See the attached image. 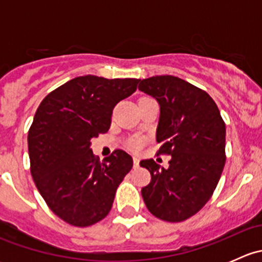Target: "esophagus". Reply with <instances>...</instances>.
Returning <instances> with one entry per match:
<instances>
[{"mask_svg":"<svg viewBox=\"0 0 262 262\" xmlns=\"http://www.w3.org/2000/svg\"><path fill=\"white\" fill-rule=\"evenodd\" d=\"M133 163H134V167H138V166H139V158L138 157H133Z\"/></svg>","mask_w":262,"mask_h":262,"instance_id":"34e87169","label":"esophagus"}]
</instances>
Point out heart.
Returning a JSON list of instances; mask_svg holds the SVG:
<instances>
[{"mask_svg":"<svg viewBox=\"0 0 262 262\" xmlns=\"http://www.w3.org/2000/svg\"><path fill=\"white\" fill-rule=\"evenodd\" d=\"M144 142L146 141L142 137H132L128 141V143H126V146H128L129 149L133 150V152H139L143 148Z\"/></svg>","mask_w":262,"mask_h":262,"instance_id":"heart-1","label":"heart"}]
</instances>
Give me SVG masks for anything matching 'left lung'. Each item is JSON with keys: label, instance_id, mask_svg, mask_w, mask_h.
<instances>
[{"label": "left lung", "instance_id": "1", "mask_svg": "<svg viewBox=\"0 0 262 262\" xmlns=\"http://www.w3.org/2000/svg\"><path fill=\"white\" fill-rule=\"evenodd\" d=\"M138 89L160 104L157 155L171 156L167 170L153 160L141 161L150 173L142 196L156 218L184 222L207 204L218 185L226 163V124L204 90L175 76L146 78Z\"/></svg>", "mask_w": 262, "mask_h": 262}]
</instances>
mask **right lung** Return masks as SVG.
Wrapping results in <instances>:
<instances>
[{"label":"right lung","instance_id":"obj_1","mask_svg":"<svg viewBox=\"0 0 262 262\" xmlns=\"http://www.w3.org/2000/svg\"><path fill=\"white\" fill-rule=\"evenodd\" d=\"M139 81L81 76L53 90L36 110L28 134L31 176L50 210L71 226L104 219L133 167L123 149L99 162L91 139L109 130L113 109Z\"/></svg>","mask_w":262,"mask_h":262}]
</instances>
